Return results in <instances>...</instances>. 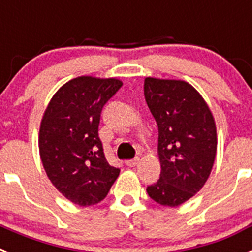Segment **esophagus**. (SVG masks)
Returning a JSON list of instances; mask_svg holds the SVG:
<instances>
[{"mask_svg": "<svg viewBox=\"0 0 252 252\" xmlns=\"http://www.w3.org/2000/svg\"><path fill=\"white\" fill-rule=\"evenodd\" d=\"M139 162H140V158H135V159L127 160V161H126V165H127V166H135V165H137Z\"/></svg>", "mask_w": 252, "mask_h": 252, "instance_id": "1", "label": "esophagus"}]
</instances>
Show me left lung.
Listing matches in <instances>:
<instances>
[{
	"label": "left lung",
	"mask_w": 252,
	"mask_h": 252,
	"mask_svg": "<svg viewBox=\"0 0 252 252\" xmlns=\"http://www.w3.org/2000/svg\"><path fill=\"white\" fill-rule=\"evenodd\" d=\"M144 94L158 124L160 179L146 188L161 206L177 207L198 193L208 179L217 131L208 104L184 81L145 78Z\"/></svg>",
	"instance_id": "8db88e82"
}]
</instances>
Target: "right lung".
Returning a JSON list of instances; mask_svg holds the SVG:
<instances>
[{"label":"right lung","instance_id":"obj_1","mask_svg":"<svg viewBox=\"0 0 252 252\" xmlns=\"http://www.w3.org/2000/svg\"><path fill=\"white\" fill-rule=\"evenodd\" d=\"M121 86L116 78H74L60 87L44 112L39 131L43 166L53 186L78 206L103 201L120 174L104 157L98 125L102 108Z\"/></svg>","mask_w":252,"mask_h":252}]
</instances>
